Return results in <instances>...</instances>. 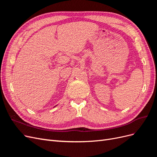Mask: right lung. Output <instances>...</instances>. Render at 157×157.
I'll use <instances>...</instances> for the list:
<instances>
[{
  "label": "right lung",
  "mask_w": 157,
  "mask_h": 157,
  "mask_svg": "<svg viewBox=\"0 0 157 157\" xmlns=\"http://www.w3.org/2000/svg\"><path fill=\"white\" fill-rule=\"evenodd\" d=\"M56 106H55V107H56Z\"/></svg>",
  "instance_id": "obj_1"
}]
</instances>
